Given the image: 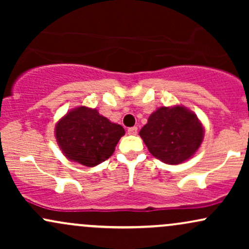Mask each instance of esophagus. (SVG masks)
Segmentation results:
<instances>
[{"instance_id": "obj_1", "label": "esophagus", "mask_w": 249, "mask_h": 249, "mask_svg": "<svg viewBox=\"0 0 249 249\" xmlns=\"http://www.w3.org/2000/svg\"><path fill=\"white\" fill-rule=\"evenodd\" d=\"M137 132H138V128H137L136 126L127 128V133L131 134V136H134V134H137Z\"/></svg>"}]
</instances>
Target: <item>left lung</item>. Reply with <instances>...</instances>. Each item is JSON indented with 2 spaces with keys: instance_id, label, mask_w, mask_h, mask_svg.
Returning a JSON list of instances; mask_svg holds the SVG:
<instances>
[{
  "instance_id": "8db88e82",
  "label": "left lung",
  "mask_w": 249,
  "mask_h": 249,
  "mask_svg": "<svg viewBox=\"0 0 249 249\" xmlns=\"http://www.w3.org/2000/svg\"><path fill=\"white\" fill-rule=\"evenodd\" d=\"M139 134L153 157L177 165L196 153L204 138V128L196 116L185 107H162L148 117Z\"/></svg>"
}]
</instances>
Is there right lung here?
<instances>
[{
  "label": "right lung",
  "mask_w": 249,
  "mask_h": 249,
  "mask_svg": "<svg viewBox=\"0 0 249 249\" xmlns=\"http://www.w3.org/2000/svg\"><path fill=\"white\" fill-rule=\"evenodd\" d=\"M56 139L71 161L92 167L112 156L125 130L111 123L96 108L77 107L57 123Z\"/></svg>",
  "instance_id": "right-lung-1"
}]
</instances>
